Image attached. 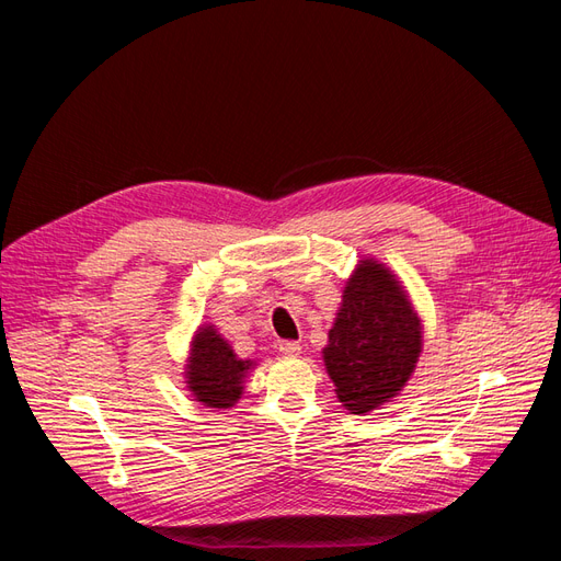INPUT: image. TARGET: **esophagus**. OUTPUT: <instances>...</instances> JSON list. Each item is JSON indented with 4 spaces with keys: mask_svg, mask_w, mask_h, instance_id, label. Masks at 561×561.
Returning a JSON list of instances; mask_svg holds the SVG:
<instances>
[{
    "mask_svg": "<svg viewBox=\"0 0 561 561\" xmlns=\"http://www.w3.org/2000/svg\"><path fill=\"white\" fill-rule=\"evenodd\" d=\"M278 351L285 355V358H297L301 353V344L299 342H280Z\"/></svg>",
    "mask_w": 561,
    "mask_h": 561,
    "instance_id": "obj_1",
    "label": "esophagus"
}]
</instances>
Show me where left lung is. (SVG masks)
<instances>
[{
    "instance_id": "obj_1",
    "label": "left lung",
    "mask_w": 561,
    "mask_h": 561,
    "mask_svg": "<svg viewBox=\"0 0 561 561\" xmlns=\"http://www.w3.org/2000/svg\"><path fill=\"white\" fill-rule=\"evenodd\" d=\"M421 348V318L402 283L377 260H360L322 348L339 402L351 414L379 410L410 381Z\"/></svg>"
}]
</instances>
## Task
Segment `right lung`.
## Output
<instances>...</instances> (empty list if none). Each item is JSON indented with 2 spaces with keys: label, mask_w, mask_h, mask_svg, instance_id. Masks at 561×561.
Segmentation results:
<instances>
[{
  "label": "right lung",
  "mask_w": 561,
  "mask_h": 561,
  "mask_svg": "<svg viewBox=\"0 0 561 561\" xmlns=\"http://www.w3.org/2000/svg\"><path fill=\"white\" fill-rule=\"evenodd\" d=\"M252 360H241L215 325H201L192 339L184 367V383L196 402L213 410H229L243 396Z\"/></svg>",
  "instance_id": "1"
}]
</instances>
